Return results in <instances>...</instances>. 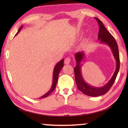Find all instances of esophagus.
<instances>
[{
  "label": "esophagus",
  "mask_w": 128,
  "mask_h": 128,
  "mask_svg": "<svg viewBox=\"0 0 128 128\" xmlns=\"http://www.w3.org/2000/svg\"><path fill=\"white\" fill-rule=\"evenodd\" d=\"M70 62V59L69 58H67L64 60V63L66 64H69Z\"/></svg>",
  "instance_id": "esophagus-1"
}]
</instances>
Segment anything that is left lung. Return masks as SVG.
I'll list each match as a JSON object with an SVG mask.
<instances>
[{
	"label": "left lung",
	"instance_id": "1",
	"mask_svg": "<svg viewBox=\"0 0 128 128\" xmlns=\"http://www.w3.org/2000/svg\"><path fill=\"white\" fill-rule=\"evenodd\" d=\"M95 19H96L98 21L99 27L98 40H99V43L107 45L111 49L114 57L116 60V66L115 71L114 72L111 78L106 85L102 87L93 86L88 84L82 76L81 62L84 60V57L85 56V52L82 51L75 54L74 57L76 62V66L74 67V71L76 82L77 88L82 92L90 96H99L106 94L113 85L117 75L118 74L119 69H120V58H119L118 49L115 40L106 29L103 22L96 17H95Z\"/></svg>",
	"mask_w": 128,
	"mask_h": 128
}]
</instances>
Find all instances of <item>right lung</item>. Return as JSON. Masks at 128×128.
Returning <instances> with one entry per match:
<instances>
[{
    "label": "right lung",
    "instance_id": "1",
    "mask_svg": "<svg viewBox=\"0 0 128 128\" xmlns=\"http://www.w3.org/2000/svg\"><path fill=\"white\" fill-rule=\"evenodd\" d=\"M22 28H23V26L22 25L20 28H19L18 32H17V33L16 34V36H17V34H18L19 32L21 31V30ZM64 59H62L56 64V66H55V68H54V71H53L52 83V86L50 88V89L48 92L46 93V94L42 95V96H41L40 97V98H39L40 99H42V98H46V97L48 96V95L50 94L54 90H55V88H56V84H57V82H58V77H59V73L60 72V70H62V67L64 66Z\"/></svg>",
    "mask_w": 128,
    "mask_h": 128
}]
</instances>
